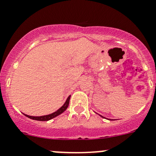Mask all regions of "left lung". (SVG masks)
Here are the masks:
<instances>
[{
  "label": "left lung",
  "mask_w": 156,
  "mask_h": 156,
  "mask_svg": "<svg viewBox=\"0 0 156 156\" xmlns=\"http://www.w3.org/2000/svg\"><path fill=\"white\" fill-rule=\"evenodd\" d=\"M99 116H101V117H102V118H106V117H104V116H101V115H99ZM107 120H110V119H107Z\"/></svg>",
  "instance_id": "left-lung-1"
}]
</instances>
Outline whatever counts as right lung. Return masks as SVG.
<instances>
[{
	"mask_svg": "<svg viewBox=\"0 0 156 156\" xmlns=\"http://www.w3.org/2000/svg\"><path fill=\"white\" fill-rule=\"evenodd\" d=\"M70 98H71V95H70L69 96H68V99H67V100H66V102H64V104L63 105V106H61V107L60 108V109H57V111H55V112H54V113H50V114L44 115V116H29V115L25 114V113H23V114L25 115V116H27V117H29V118L32 119V120H39V121H48V120H51V119L54 118V117H56V116H59V115L61 114V113H64V112L65 111L66 109H67V108L68 107V105H69Z\"/></svg>",
	"mask_w": 156,
	"mask_h": 156,
	"instance_id": "1",
	"label": "right lung"
}]
</instances>
